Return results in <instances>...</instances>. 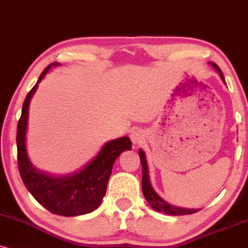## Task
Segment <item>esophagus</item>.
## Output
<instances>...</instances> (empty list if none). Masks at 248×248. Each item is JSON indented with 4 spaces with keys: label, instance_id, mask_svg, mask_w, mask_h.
<instances>
[{
    "label": "esophagus",
    "instance_id": "obj_1",
    "mask_svg": "<svg viewBox=\"0 0 248 248\" xmlns=\"http://www.w3.org/2000/svg\"><path fill=\"white\" fill-rule=\"evenodd\" d=\"M131 139L134 145H139L141 143V141L143 140V134L140 130H134L132 133H131Z\"/></svg>",
    "mask_w": 248,
    "mask_h": 248
}]
</instances>
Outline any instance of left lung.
Masks as SVG:
<instances>
[{"instance_id":"left-lung-1","label":"left lung","mask_w":248,"mask_h":248,"mask_svg":"<svg viewBox=\"0 0 248 248\" xmlns=\"http://www.w3.org/2000/svg\"><path fill=\"white\" fill-rule=\"evenodd\" d=\"M210 64H212L214 68L216 69V71L218 72L219 77H221L222 80L225 82L224 76H223L221 69H219L215 63H210ZM139 156H140V162H141V167H142V192H143V195H145L146 200H147L149 206H151L153 209L156 210V212L164 213V214H168V215H173V216L188 215V214H194L199 212V209L180 208V207L172 206V204H169L168 202H166V201H164L163 199H162L160 195L154 191V188L152 187L151 180H149V176H148L147 161H146L145 153H143V151H141V149H139Z\"/></svg>"}]
</instances>
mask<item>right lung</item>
<instances>
[{"label": "right lung", "instance_id": "right-lung-1", "mask_svg": "<svg viewBox=\"0 0 248 248\" xmlns=\"http://www.w3.org/2000/svg\"><path fill=\"white\" fill-rule=\"evenodd\" d=\"M51 65H59V63H51L42 71L24 101L17 126L18 169L30 193L50 213L61 216L84 215L100 206L116 158L124 151L132 149V143L127 137L108 141L87 166L68 176L55 177L36 170L27 156L25 143L29 107L39 82L49 71Z\"/></svg>", "mask_w": 248, "mask_h": 248}]
</instances>
